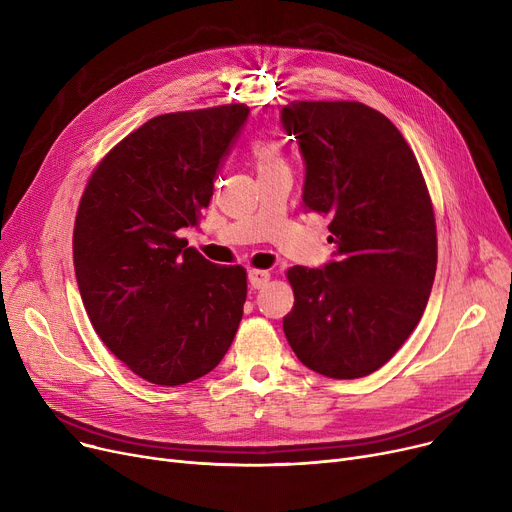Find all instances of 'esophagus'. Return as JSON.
Segmentation results:
<instances>
[{"instance_id":"obj_1","label":"esophagus","mask_w":512,"mask_h":512,"mask_svg":"<svg viewBox=\"0 0 512 512\" xmlns=\"http://www.w3.org/2000/svg\"><path fill=\"white\" fill-rule=\"evenodd\" d=\"M267 282H270V272H265V270H249V284H251V288L259 290Z\"/></svg>"}]
</instances>
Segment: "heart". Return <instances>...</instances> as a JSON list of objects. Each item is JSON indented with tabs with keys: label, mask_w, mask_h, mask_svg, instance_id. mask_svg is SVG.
I'll return each instance as SVG.
<instances>
[{
	"label": "heart",
	"mask_w": 512,
	"mask_h": 512,
	"mask_svg": "<svg viewBox=\"0 0 512 512\" xmlns=\"http://www.w3.org/2000/svg\"><path fill=\"white\" fill-rule=\"evenodd\" d=\"M249 151H251V157H253V161H255V166H257V172H259V174L270 172V170L280 168V166H286L282 149H280V145H278L274 139L255 137V139L249 143Z\"/></svg>",
	"instance_id": "obj_1"
}]
</instances>
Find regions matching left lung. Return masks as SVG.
<instances>
[{
  "label": "left lung",
  "instance_id": "1",
  "mask_svg": "<svg viewBox=\"0 0 512 512\" xmlns=\"http://www.w3.org/2000/svg\"><path fill=\"white\" fill-rule=\"evenodd\" d=\"M282 124L305 159L303 207L328 215L336 261L294 265L284 334L303 365L334 380L380 369L417 328L432 292V199L405 137L359 101H292Z\"/></svg>",
  "mask_w": 512,
  "mask_h": 512
}]
</instances>
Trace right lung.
<instances>
[{"label": "right lung", "instance_id": "1", "mask_svg": "<svg viewBox=\"0 0 512 512\" xmlns=\"http://www.w3.org/2000/svg\"><path fill=\"white\" fill-rule=\"evenodd\" d=\"M249 107L151 118L93 170L76 211L80 297L103 344L139 378L180 386L224 359L247 301V272L188 247Z\"/></svg>", "mask_w": 512, "mask_h": 512}]
</instances>
